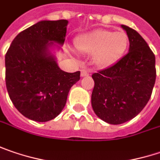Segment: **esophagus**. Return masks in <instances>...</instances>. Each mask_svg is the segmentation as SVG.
I'll return each instance as SVG.
<instances>
[{
  "instance_id": "1",
  "label": "esophagus",
  "mask_w": 160,
  "mask_h": 160,
  "mask_svg": "<svg viewBox=\"0 0 160 160\" xmlns=\"http://www.w3.org/2000/svg\"><path fill=\"white\" fill-rule=\"evenodd\" d=\"M89 74V71H88V70H81V71H80V75L82 76V77H85V76H88Z\"/></svg>"
}]
</instances>
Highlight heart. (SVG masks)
<instances>
[{
  "label": "heart",
  "instance_id": "b5f03b06",
  "mask_svg": "<svg viewBox=\"0 0 160 160\" xmlns=\"http://www.w3.org/2000/svg\"><path fill=\"white\" fill-rule=\"evenodd\" d=\"M75 45L80 52L93 54L94 61L99 67H108L123 56L128 45V37L124 32L101 29L79 37Z\"/></svg>",
  "mask_w": 160,
  "mask_h": 160
}]
</instances>
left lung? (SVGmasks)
<instances>
[{"mask_svg":"<svg viewBox=\"0 0 160 160\" xmlns=\"http://www.w3.org/2000/svg\"><path fill=\"white\" fill-rule=\"evenodd\" d=\"M121 27L127 32L129 52L115 64L92 74L93 110L114 125L132 119L144 108L156 81L153 52L138 32L126 25Z\"/></svg>","mask_w":160,"mask_h":160,"instance_id":"obj_1","label":"left lung"}]
</instances>
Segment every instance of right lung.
<instances>
[{
    "instance_id": "1",
    "label": "right lung",
    "mask_w": 160,
    "mask_h": 160,
    "mask_svg": "<svg viewBox=\"0 0 160 160\" xmlns=\"http://www.w3.org/2000/svg\"><path fill=\"white\" fill-rule=\"evenodd\" d=\"M68 21H42L19 33L5 55L9 97L23 116L39 122L56 118L80 72L61 71L48 47L65 41Z\"/></svg>"
}]
</instances>
